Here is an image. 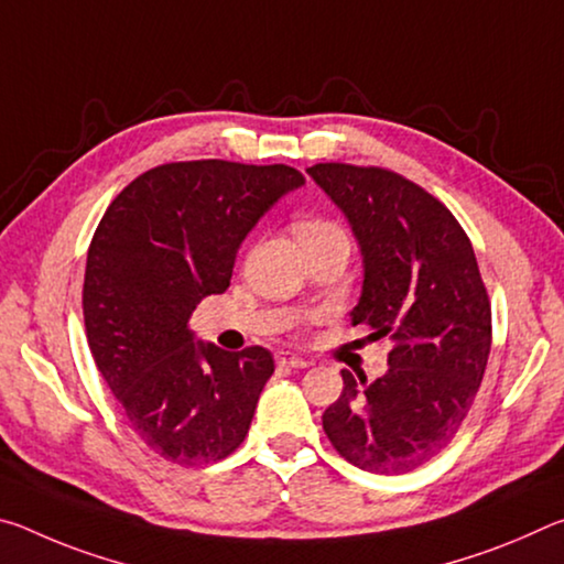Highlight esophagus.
<instances>
[{"mask_svg":"<svg viewBox=\"0 0 564 564\" xmlns=\"http://www.w3.org/2000/svg\"><path fill=\"white\" fill-rule=\"evenodd\" d=\"M279 362H281V366H285V368H308L311 366L308 358L295 356V352H281Z\"/></svg>","mask_w":564,"mask_h":564,"instance_id":"esophagus-1","label":"esophagus"}]
</instances>
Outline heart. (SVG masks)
<instances>
[{"instance_id":"b5f03b06","label":"heart","mask_w":564,"mask_h":564,"mask_svg":"<svg viewBox=\"0 0 564 564\" xmlns=\"http://www.w3.org/2000/svg\"><path fill=\"white\" fill-rule=\"evenodd\" d=\"M295 236H299L301 246H305L326 241V238H343L346 234L333 221H326V218H301V221H295Z\"/></svg>"}]
</instances>
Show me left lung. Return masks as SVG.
Here are the masks:
<instances>
[{
    "label": "left lung",
    "mask_w": 564,
    "mask_h": 564,
    "mask_svg": "<svg viewBox=\"0 0 564 564\" xmlns=\"http://www.w3.org/2000/svg\"><path fill=\"white\" fill-rule=\"evenodd\" d=\"M305 171L360 248L352 326L370 328L368 340L393 343L373 383L340 370L343 393L323 413V431L360 470H415L453 441L488 366L492 313L473 243L435 196L393 171Z\"/></svg>",
    "instance_id": "1"
}]
</instances>
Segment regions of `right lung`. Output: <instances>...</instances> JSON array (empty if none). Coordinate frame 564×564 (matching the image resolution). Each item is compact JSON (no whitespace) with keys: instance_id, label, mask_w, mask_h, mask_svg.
Instances as JSON below:
<instances>
[{"instance_id":"obj_1","label":"right lung","mask_w":564,"mask_h":564,"mask_svg":"<svg viewBox=\"0 0 564 564\" xmlns=\"http://www.w3.org/2000/svg\"><path fill=\"white\" fill-rule=\"evenodd\" d=\"M303 184L285 164H164L113 198L91 238L84 323L94 362L131 431L169 463L224 460L251 427L273 356L198 340L188 318L228 289L246 236Z\"/></svg>"}]
</instances>
